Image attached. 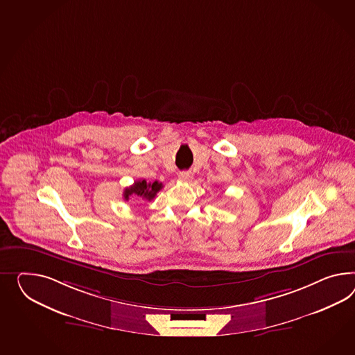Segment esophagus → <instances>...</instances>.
<instances>
[{
  "label": "esophagus",
  "instance_id": "obj_1",
  "mask_svg": "<svg viewBox=\"0 0 355 355\" xmlns=\"http://www.w3.org/2000/svg\"><path fill=\"white\" fill-rule=\"evenodd\" d=\"M179 179L184 182H191L193 179V173L191 171H182V173H179Z\"/></svg>",
  "mask_w": 355,
  "mask_h": 355
}]
</instances>
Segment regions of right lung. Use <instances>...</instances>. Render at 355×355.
Masks as SVG:
<instances>
[{"label": "right lung", "instance_id": "1", "mask_svg": "<svg viewBox=\"0 0 355 355\" xmlns=\"http://www.w3.org/2000/svg\"><path fill=\"white\" fill-rule=\"evenodd\" d=\"M162 182H146V180H137L134 185L128 187L123 191L125 200H130V197H137L146 200H152L155 194L162 189Z\"/></svg>", "mask_w": 355, "mask_h": 355}]
</instances>
